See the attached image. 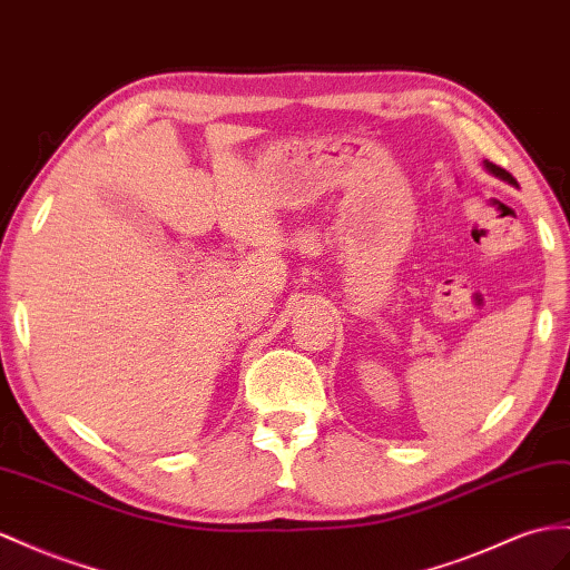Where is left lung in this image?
Wrapping results in <instances>:
<instances>
[{
	"label": "left lung",
	"instance_id": "8db88e82",
	"mask_svg": "<svg viewBox=\"0 0 570 570\" xmlns=\"http://www.w3.org/2000/svg\"><path fill=\"white\" fill-rule=\"evenodd\" d=\"M484 168L491 173V175H495V178H501V180H505V183H510V185H515L518 187V180L513 178V175H510L508 170H503V168H499L495 164H491V160H484Z\"/></svg>",
	"mask_w": 570,
	"mask_h": 570
}]
</instances>
